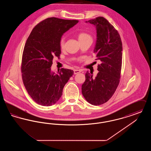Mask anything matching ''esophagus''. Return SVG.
<instances>
[{
	"mask_svg": "<svg viewBox=\"0 0 151 151\" xmlns=\"http://www.w3.org/2000/svg\"><path fill=\"white\" fill-rule=\"evenodd\" d=\"M81 72V71L80 70H73L74 74H77V73H79Z\"/></svg>",
	"mask_w": 151,
	"mask_h": 151,
	"instance_id": "34e87169",
	"label": "esophagus"
}]
</instances>
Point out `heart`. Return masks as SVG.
Returning <instances> with one entry per match:
<instances>
[{
    "instance_id": "b5f03b06",
    "label": "heart",
    "mask_w": 151,
    "mask_h": 151,
    "mask_svg": "<svg viewBox=\"0 0 151 151\" xmlns=\"http://www.w3.org/2000/svg\"><path fill=\"white\" fill-rule=\"evenodd\" d=\"M78 37L79 39V42H82V41H84L88 40H92V38L91 35H89V34L84 33V32H81L78 34ZM65 41L64 37H62L60 38V41H59V46H60V48L61 49H63L65 47Z\"/></svg>"
}]
</instances>
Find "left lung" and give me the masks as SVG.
<instances>
[{
    "mask_svg": "<svg viewBox=\"0 0 151 151\" xmlns=\"http://www.w3.org/2000/svg\"><path fill=\"white\" fill-rule=\"evenodd\" d=\"M97 30V41L94 50L96 60H100L99 71L93 78L89 72L81 86L84 97L89 104L100 105L111 99L119 85L122 68V43L115 28L103 17L88 21Z\"/></svg>",
    "mask_w": 151,
    "mask_h": 151,
    "instance_id": "left-lung-1",
    "label": "left lung"
}]
</instances>
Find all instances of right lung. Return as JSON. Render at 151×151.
<instances>
[{
	"instance_id": "add662e5",
	"label": "right lung",
	"mask_w": 151,
	"mask_h": 151,
	"mask_svg": "<svg viewBox=\"0 0 151 151\" xmlns=\"http://www.w3.org/2000/svg\"><path fill=\"white\" fill-rule=\"evenodd\" d=\"M78 22L57 17L46 19L36 25L26 41L22 56V79L30 96L40 105L55 104L73 74L71 70L65 68L55 73L51 72V67L54 57L59 58L61 54V37Z\"/></svg>"
}]
</instances>
